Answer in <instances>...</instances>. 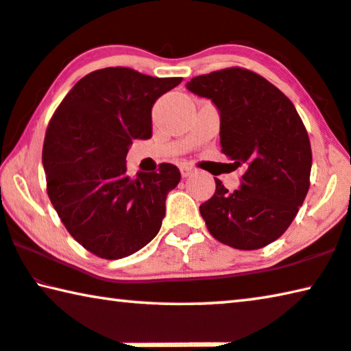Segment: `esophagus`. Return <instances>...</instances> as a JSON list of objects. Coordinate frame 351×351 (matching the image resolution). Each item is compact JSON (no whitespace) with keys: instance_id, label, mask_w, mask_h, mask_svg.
Wrapping results in <instances>:
<instances>
[{"instance_id":"1","label":"esophagus","mask_w":351,"mask_h":351,"mask_svg":"<svg viewBox=\"0 0 351 351\" xmlns=\"http://www.w3.org/2000/svg\"><path fill=\"white\" fill-rule=\"evenodd\" d=\"M180 174L183 179H186V177H190L193 174V169L188 168V166H180Z\"/></svg>"}]
</instances>
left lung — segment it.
<instances>
[{"label": "left lung", "mask_w": 351, "mask_h": 351, "mask_svg": "<svg viewBox=\"0 0 351 351\" xmlns=\"http://www.w3.org/2000/svg\"><path fill=\"white\" fill-rule=\"evenodd\" d=\"M186 89L217 106L221 152L245 168L235 191L215 179V194L199 207L208 232L235 250L269 245L292 224L309 190L303 121L276 86L246 69L194 77Z\"/></svg>", "instance_id": "left-lung-1"}]
</instances>
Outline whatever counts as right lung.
Instances as JSON below:
<instances>
[{
	"mask_svg": "<svg viewBox=\"0 0 351 351\" xmlns=\"http://www.w3.org/2000/svg\"><path fill=\"white\" fill-rule=\"evenodd\" d=\"M180 82L128 67L95 70L51 117L42 150L48 197L69 234L95 256L127 257L158 234L180 171L163 163L130 179L125 158L133 139L152 136L155 101Z\"/></svg>",
	"mask_w": 351,
	"mask_h": 351,
	"instance_id": "1",
	"label": "right lung"
}]
</instances>
